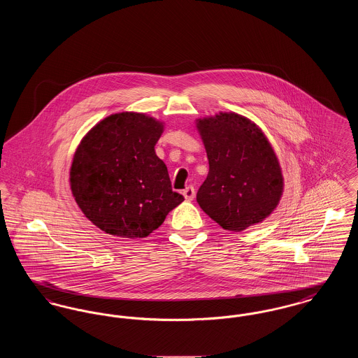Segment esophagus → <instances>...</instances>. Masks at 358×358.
I'll list each match as a JSON object with an SVG mask.
<instances>
[{
	"mask_svg": "<svg viewBox=\"0 0 358 358\" xmlns=\"http://www.w3.org/2000/svg\"><path fill=\"white\" fill-rule=\"evenodd\" d=\"M182 194H184V197L187 199V201H192L194 199V196H196V190H194L193 187H187L182 190Z\"/></svg>",
	"mask_w": 358,
	"mask_h": 358,
	"instance_id": "1",
	"label": "esophagus"
}]
</instances>
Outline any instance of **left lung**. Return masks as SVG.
Returning <instances> with one entry per match:
<instances>
[{
    "label": "left lung",
    "mask_w": 358,
    "mask_h": 358,
    "mask_svg": "<svg viewBox=\"0 0 358 358\" xmlns=\"http://www.w3.org/2000/svg\"><path fill=\"white\" fill-rule=\"evenodd\" d=\"M209 173L197 192L205 213L228 231H243L276 208L283 177L270 142L251 120L224 113L197 123Z\"/></svg>",
    "instance_id": "obj_1"
}]
</instances>
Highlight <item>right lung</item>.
<instances>
[{"label":"right lung","instance_id":"add662e5","mask_svg":"<svg viewBox=\"0 0 358 358\" xmlns=\"http://www.w3.org/2000/svg\"><path fill=\"white\" fill-rule=\"evenodd\" d=\"M162 123L120 113L99 122L80 142L71 166V189L85 217L106 234L146 238L184 201L154 146Z\"/></svg>","mask_w":358,"mask_h":358}]
</instances>
